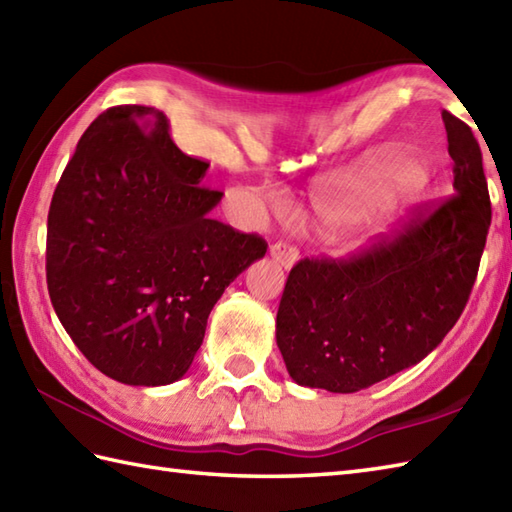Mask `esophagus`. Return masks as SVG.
Masks as SVG:
<instances>
[{"instance_id":"34e87169","label":"esophagus","mask_w":512,"mask_h":512,"mask_svg":"<svg viewBox=\"0 0 512 512\" xmlns=\"http://www.w3.org/2000/svg\"><path fill=\"white\" fill-rule=\"evenodd\" d=\"M270 257H273L281 268L290 270L292 266L297 264L299 253H297L295 246H290V244H286V242H277V244L270 246Z\"/></svg>"}]
</instances>
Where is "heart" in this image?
I'll list each match as a JSON object with an SVG mask.
<instances>
[{
  "instance_id": "b5f03b06",
  "label": "heart",
  "mask_w": 512,
  "mask_h": 512,
  "mask_svg": "<svg viewBox=\"0 0 512 512\" xmlns=\"http://www.w3.org/2000/svg\"><path fill=\"white\" fill-rule=\"evenodd\" d=\"M424 187V171L409 160H398L385 169L372 184V195L378 202L411 200Z\"/></svg>"
}]
</instances>
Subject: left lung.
Segmentation results:
<instances>
[{
	"label": "left lung",
	"instance_id": "obj_1",
	"mask_svg": "<svg viewBox=\"0 0 512 512\" xmlns=\"http://www.w3.org/2000/svg\"><path fill=\"white\" fill-rule=\"evenodd\" d=\"M453 195L418 206L394 235L350 257L301 259L277 310V345L303 387L352 394L436 350L471 297L491 226L482 151L442 112Z\"/></svg>",
	"mask_w": 512,
	"mask_h": 512
}]
</instances>
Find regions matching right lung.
Masks as SVG:
<instances>
[{"label": "right lung", "mask_w": 512, "mask_h": 512, "mask_svg": "<svg viewBox=\"0 0 512 512\" xmlns=\"http://www.w3.org/2000/svg\"><path fill=\"white\" fill-rule=\"evenodd\" d=\"M209 162L182 154L167 116L116 105L85 129L54 189L46 279L52 308L83 356L118 383L182 378L206 319L266 239L211 220L222 191Z\"/></svg>", "instance_id": "1"}]
</instances>
